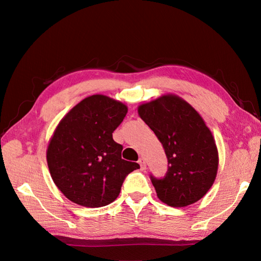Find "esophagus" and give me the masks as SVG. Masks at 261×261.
Masks as SVG:
<instances>
[{
    "label": "esophagus",
    "instance_id": "1",
    "mask_svg": "<svg viewBox=\"0 0 261 261\" xmlns=\"http://www.w3.org/2000/svg\"><path fill=\"white\" fill-rule=\"evenodd\" d=\"M138 162H139V165H140V168L143 170H145L146 169V161H145V159L144 158H140L139 160H138Z\"/></svg>",
    "mask_w": 261,
    "mask_h": 261
}]
</instances>
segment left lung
<instances>
[{
  "label": "left lung",
  "instance_id": "left-lung-1",
  "mask_svg": "<svg viewBox=\"0 0 261 261\" xmlns=\"http://www.w3.org/2000/svg\"><path fill=\"white\" fill-rule=\"evenodd\" d=\"M138 113L160 140L168 160L163 177L149 176L159 199L173 207L201 199L214 183L219 155L213 135L200 115L171 94L141 105Z\"/></svg>",
  "mask_w": 261,
  "mask_h": 261
}]
</instances>
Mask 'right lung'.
<instances>
[{
    "mask_svg": "<svg viewBox=\"0 0 261 261\" xmlns=\"http://www.w3.org/2000/svg\"><path fill=\"white\" fill-rule=\"evenodd\" d=\"M127 108L120 101L95 94L84 99L62 118L47 149L51 178L69 200L85 207L113 202L137 162L122 159L113 132Z\"/></svg>",
    "mask_w": 261,
    "mask_h": 261,
    "instance_id": "1",
    "label": "right lung"
}]
</instances>
